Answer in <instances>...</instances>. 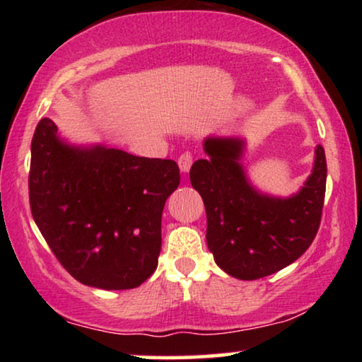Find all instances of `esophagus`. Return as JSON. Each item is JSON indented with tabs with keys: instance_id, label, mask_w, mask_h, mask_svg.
I'll return each instance as SVG.
<instances>
[{
	"instance_id": "34e87169",
	"label": "esophagus",
	"mask_w": 362,
	"mask_h": 362,
	"mask_svg": "<svg viewBox=\"0 0 362 362\" xmlns=\"http://www.w3.org/2000/svg\"><path fill=\"white\" fill-rule=\"evenodd\" d=\"M192 163H194V153H192V151H185L180 158H177V165H180L182 173L189 171Z\"/></svg>"
}]
</instances>
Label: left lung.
Segmentation results:
<instances>
[{
	"label": "left lung",
	"mask_w": 362,
	"mask_h": 362,
	"mask_svg": "<svg viewBox=\"0 0 362 362\" xmlns=\"http://www.w3.org/2000/svg\"><path fill=\"white\" fill-rule=\"evenodd\" d=\"M209 160L191 166V185L206 207L207 247L216 264L240 280H257L290 265L315 240L323 214L326 156L316 148L315 168L290 199L262 196L239 165L242 141L207 138Z\"/></svg>",
	"instance_id": "1"
}]
</instances>
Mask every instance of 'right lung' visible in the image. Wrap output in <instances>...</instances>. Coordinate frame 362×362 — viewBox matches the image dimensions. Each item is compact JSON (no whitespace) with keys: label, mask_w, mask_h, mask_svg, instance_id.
Segmentation results:
<instances>
[{"label":"right lung","mask_w":362,"mask_h":362,"mask_svg":"<svg viewBox=\"0 0 362 362\" xmlns=\"http://www.w3.org/2000/svg\"><path fill=\"white\" fill-rule=\"evenodd\" d=\"M180 186L173 160L133 156L113 148H71L51 118L31 143L29 206L64 269L103 290L140 286L156 270L161 214Z\"/></svg>","instance_id":"add662e5"}]
</instances>
